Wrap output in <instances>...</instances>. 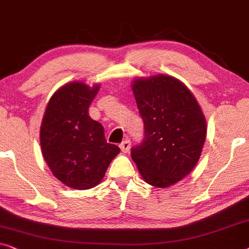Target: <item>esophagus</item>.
Returning a JSON list of instances; mask_svg holds the SVG:
<instances>
[{"mask_svg":"<svg viewBox=\"0 0 249 249\" xmlns=\"http://www.w3.org/2000/svg\"><path fill=\"white\" fill-rule=\"evenodd\" d=\"M120 148L124 153H128L129 149H131V142H129V140H125V141L122 142L120 144Z\"/></svg>","mask_w":249,"mask_h":249,"instance_id":"obj_1","label":"esophagus"}]
</instances>
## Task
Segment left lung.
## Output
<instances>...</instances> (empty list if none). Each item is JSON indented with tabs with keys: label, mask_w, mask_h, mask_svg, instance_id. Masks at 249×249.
<instances>
[{
	"label": "left lung",
	"mask_w": 249,
	"mask_h": 249,
	"mask_svg": "<svg viewBox=\"0 0 249 249\" xmlns=\"http://www.w3.org/2000/svg\"><path fill=\"white\" fill-rule=\"evenodd\" d=\"M144 139L132 159L145 183L164 188L186 177L197 163L206 138V121L190 89L170 75L132 83Z\"/></svg>",
	"instance_id": "left-lung-1"
}]
</instances>
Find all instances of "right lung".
Masks as SVG:
<instances>
[{"instance_id": "right-lung-1", "label": "right lung", "mask_w": 249, "mask_h": 249, "mask_svg": "<svg viewBox=\"0 0 249 249\" xmlns=\"http://www.w3.org/2000/svg\"><path fill=\"white\" fill-rule=\"evenodd\" d=\"M100 89L66 83L52 96L40 126L41 153L54 176L74 190L97 186L121 149L107 143L103 125L89 116Z\"/></svg>"}]
</instances>
